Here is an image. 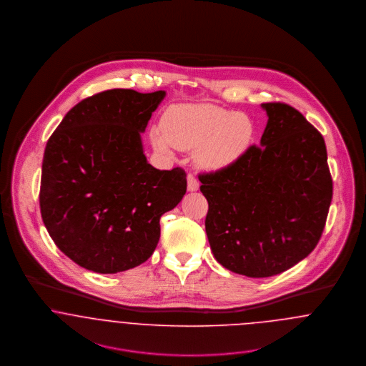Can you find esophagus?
Masks as SVG:
<instances>
[{
  "mask_svg": "<svg viewBox=\"0 0 366 366\" xmlns=\"http://www.w3.org/2000/svg\"><path fill=\"white\" fill-rule=\"evenodd\" d=\"M199 187V183L197 180V177L192 174H187V190L189 192H197Z\"/></svg>",
  "mask_w": 366,
  "mask_h": 366,
  "instance_id": "esophagus-1",
  "label": "esophagus"
}]
</instances>
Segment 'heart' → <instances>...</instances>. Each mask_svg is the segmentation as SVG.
Here are the masks:
<instances>
[{"label":"heart","instance_id":"obj_1","mask_svg":"<svg viewBox=\"0 0 366 366\" xmlns=\"http://www.w3.org/2000/svg\"><path fill=\"white\" fill-rule=\"evenodd\" d=\"M162 131L154 129L155 149L169 153L198 149V159L209 168H222L245 152L253 136V124L242 113L213 104H180L165 112Z\"/></svg>","mask_w":366,"mask_h":366}]
</instances>
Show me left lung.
Wrapping results in <instances>:
<instances>
[{
	"label": "left lung",
	"mask_w": 366,
	"mask_h": 366,
	"mask_svg": "<svg viewBox=\"0 0 366 366\" xmlns=\"http://www.w3.org/2000/svg\"><path fill=\"white\" fill-rule=\"evenodd\" d=\"M260 146L198 176L209 209L205 230L227 269L264 278L293 267L317 247L332 201L325 140L285 103H263Z\"/></svg>",
	"instance_id": "obj_1"
}]
</instances>
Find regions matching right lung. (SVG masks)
I'll list each match as a JSON object with an SVG mask.
<instances>
[{"label":"right lung","instance_id":"obj_1","mask_svg":"<svg viewBox=\"0 0 366 366\" xmlns=\"http://www.w3.org/2000/svg\"><path fill=\"white\" fill-rule=\"evenodd\" d=\"M165 91L110 89L76 104L49 137L39 208L51 238L78 266L116 274L144 263L159 219L187 190L186 172L155 169L142 132Z\"/></svg>","mask_w":366,"mask_h":366}]
</instances>
